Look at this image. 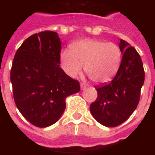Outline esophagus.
I'll use <instances>...</instances> for the list:
<instances>
[{"instance_id":"esophagus-1","label":"esophagus","mask_w":155,"mask_h":155,"mask_svg":"<svg viewBox=\"0 0 155 155\" xmlns=\"http://www.w3.org/2000/svg\"><path fill=\"white\" fill-rule=\"evenodd\" d=\"M81 88L82 90L83 89H85L86 87H87V85H86V84H84V83H81Z\"/></svg>"}]
</instances>
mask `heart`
<instances>
[{
	"mask_svg": "<svg viewBox=\"0 0 155 155\" xmlns=\"http://www.w3.org/2000/svg\"><path fill=\"white\" fill-rule=\"evenodd\" d=\"M122 53L114 42L95 39H84L71 45L70 51L64 50L61 60L66 74L76 78L82 71L97 84L110 81L118 71Z\"/></svg>",
	"mask_w": 155,
	"mask_h": 155,
	"instance_id": "obj_1",
	"label": "heart"
}]
</instances>
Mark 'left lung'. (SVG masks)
<instances>
[{
  "instance_id": "obj_1",
  "label": "left lung",
  "mask_w": 155,
  "mask_h": 155,
  "mask_svg": "<svg viewBox=\"0 0 155 155\" xmlns=\"http://www.w3.org/2000/svg\"><path fill=\"white\" fill-rule=\"evenodd\" d=\"M122 61L118 71L109 84L96 87L98 97L90 105V112L102 125L115 127L131 116L139 103L144 82V70L139 53L121 39Z\"/></svg>"
}]
</instances>
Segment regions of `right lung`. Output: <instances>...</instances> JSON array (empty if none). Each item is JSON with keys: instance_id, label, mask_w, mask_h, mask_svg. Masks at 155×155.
<instances>
[{"instance_id": "add662e5", "label": "right lung", "mask_w": 155, "mask_h": 155, "mask_svg": "<svg viewBox=\"0 0 155 155\" xmlns=\"http://www.w3.org/2000/svg\"><path fill=\"white\" fill-rule=\"evenodd\" d=\"M61 41L57 32L41 31L23 42L11 70L15 102L25 118L37 127L58 121L68 95L80 91L78 81L66 74L61 64Z\"/></svg>"}]
</instances>
